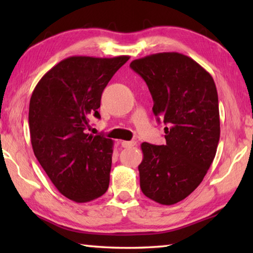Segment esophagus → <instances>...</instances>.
<instances>
[{
    "mask_svg": "<svg viewBox=\"0 0 253 253\" xmlns=\"http://www.w3.org/2000/svg\"><path fill=\"white\" fill-rule=\"evenodd\" d=\"M121 145L124 148H129V147L135 146L136 142H134V140H130V142H128V140H122Z\"/></svg>",
    "mask_w": 253,
    "mask_h": 253,
    "instance_id": "obj_1",
    "label": "esophagus"
}]
</instances>
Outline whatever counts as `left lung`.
Instances as JSON below:
<instances>
[{
    "label": "left lung",
    "instance_id": "obj_1",
    "mask_svg": "<svg viewBox=\"0 0 253 253\" xmlns=\"http://www.w3.org/2000/svg\"><path fill=\"white\" fill-rule=\"evenodd\" d=\"M130 68L147 84L157 121L166 124L165 145H140V188L148 199L172 205L200 185L215 157L220 139L215 84L203 67L178 52L136 59Z\"/></svg>",
    "mask_w": 253,
    "mask_h": 253
}]
</instances>
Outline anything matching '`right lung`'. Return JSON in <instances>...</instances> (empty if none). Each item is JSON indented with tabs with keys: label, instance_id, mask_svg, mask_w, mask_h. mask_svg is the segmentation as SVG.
Here are the masks:
<instances>
[{
	"label": "right lung",
	"instance_id": "right-lung-1",
	"mask_svg": "<svg viewBox=\"0 0 253 253\" xmlns=\"http://www.w3.org/2000/svg\"><path fill=\"white\" fill-rule=\"evenodd\" d=\"M128 59L69 57L51 68L32 92L34 155L57 190L74 202H90L109 186L114 142L87 128L92 117L100 118L101 93Z\"/></svg>",
	"mask_w": 253,
	"mask_h": 253
}]
</instances>
